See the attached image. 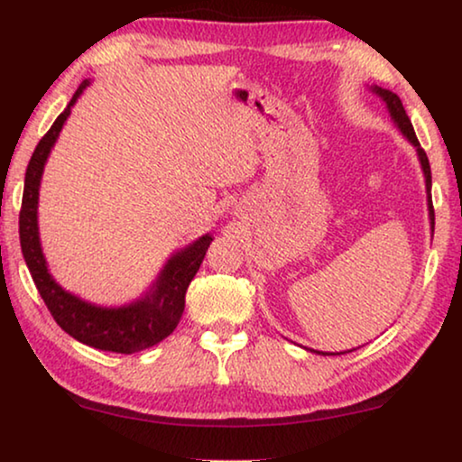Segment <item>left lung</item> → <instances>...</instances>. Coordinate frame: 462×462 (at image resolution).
<instances>
[{"label": "left lung", "instance_id": "1", "mask_svg": "<svg viewBox=\"0 0 462 462\" xmlns=\"http://www.w3.org/2000/svg\"><path fill=\"white\" fill-rule=\"evenodd\" d=\"M371 91L375 93L377 97L383 99V104H385L387 112H390L393 125L398 126V131L402 133V135L409 139V143L414 145V150H417L420 169H423V177H425L427 208H430V225H431V233H433V226H436V215H433V204H431V169H430V160H427V153L423 152V148H420L419 139H417V135H414L411 118H409V115H406L404 106H402V102H400V97L396 96V93L390 89H383V87H377V85H371ZM306 350L323 354V356H336V354H344V352H319V350H312V347H306ZM347 352H352V350H347Z\"/></svg>", "mask_w": 462, "mask_h": 462}]
</instances>
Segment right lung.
Instances as JSON below:
<instances>
[{"mask_svg":"<svg viewBox=\"0 0 462 462\" xmlns=\"http://www.w3.org/2000/svg\"><path fill=\"white\" fill-rule=\"evenodd\" d=\"M87 87H89V79L79 85L70 104L66 106L62 115L51 125V129L37 143L31 162L26 166L23 208H20L18 220L20 247H23L24 263L29 266L31 277L35 281L45 306L70 337L97 347V350L133 354L160 344L175 331L185 309V291L191 279L196 277L199 264H202L212 236L206 233L183 250L172 254L150 290L135 302L125 306H97L85 302L75 293L66 291L51 277L48 260H45L42 250V239H39V187H42L43 169L53 143L62 131L66 118L70 116V108L77 104V99L81 97Z\"/></svg>","mask_w":462,"mask_h":462,"instance_id":"add662e5","label":"right lung"}]
</instances>
